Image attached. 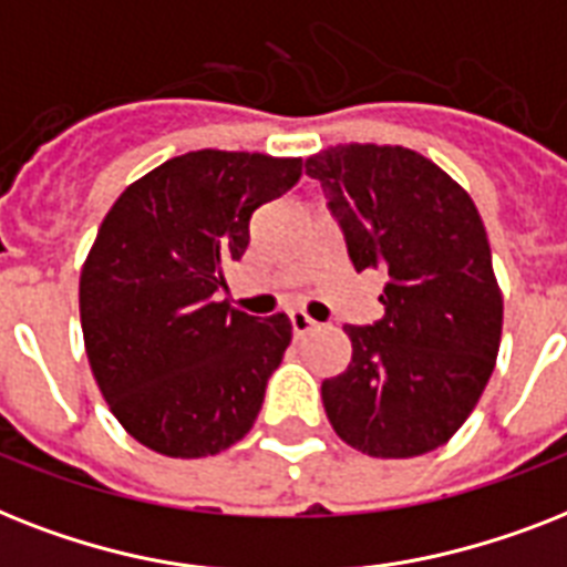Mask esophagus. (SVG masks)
Here are the masks:
<instances>
[{"instance_id": "34e87169", "label": "esophagus", "mask_w": 567, "mask_h": 567, "mask_svg": "<svg viewBox=\"0 0 567 567\" xmlns=\"http://www.w3.org/2000/svg\"><path fill=\"white\" fill-rule=\"evenodd\" d=\"M289 324H292V333H296V337H305V333H310V330L319 328V324H316V321H312L310 316L301 310L289 312Z\"/></svg>"}]
</instances>
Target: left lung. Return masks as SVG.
I'll list each match as a JSON object with an SVG mask.
<instances>
[{"instance_id": "8db88e82", "label": "left lung", "mask_w": 567, "mask_h": 567, "mask_svg": "<svg viewBox=\"0 0 567 567\" xmlns=\"http://www.w3.org/2000/svg\"><path fill=\"white\" fill-rule=\"evenodd\" d=\"M354 269L386 287L374 324H346L351 362L321 383L337 436L380 460L436 451L477 406L501 348L504 298L471 196L404 146L307 157Z\"/></svg>"}]
</instances>
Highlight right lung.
Listing matches in <instances>:
<instances>
[{
	"label": "right lung",
	"mask_w": 567,
	"mask_h": 567,
	"mask_svg": "<svg viewBox=\"0 0 567 567\" xmlns=\"http://www.w3.org/2000/svg\"><path fill=\"white\" fill-rule=\"evenodd\" d=\"M298 178L301 157L202 148L134 181L104 216L81 269V330L104 401L140 445L198 460L255 424L292 324L216 292L257 207Z\"/></svg>",
	"instance_id": "right-lung-1"
}]
</instances>
